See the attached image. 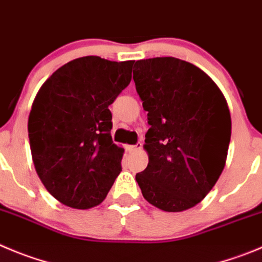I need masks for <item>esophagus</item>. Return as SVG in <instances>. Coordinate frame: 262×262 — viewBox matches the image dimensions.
<instances>
[{
	"instance_id": "1",
	"label": "esophagus",
	"mask_w": 262,
	"mask_h": 262,
	"mask_svg": "<svg viewBox=\"0 0 262 262\" xmlns=\"http://www.w3.org/2000/svg\"><path fill=\"white\" fill-rule=\"evenodd\" d=\"M128 150L130 151V152H137V151H141L142 150V143L138 142V143H136L134 146H128Z\"/></svg>"
}]
</instances>
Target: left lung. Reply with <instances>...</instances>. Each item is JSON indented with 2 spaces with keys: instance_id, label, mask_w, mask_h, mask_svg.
<instances>
[{
  "instance_id": "left-lung-1",
  "label": "left lung",
  "mask_w": 262,
  "mask_h": 262,
  "mask_svg": "<svg viewBox=\"0 0 262 262\" xmlns=\"http://www.w3.org/2000/svg\"><path fill=\"white\" fill-rule=\"evenodd\" d=\"M133 80L150 125L147 168L136 174L143 198L165 212L192 208L225 168L231 137L226 99L207 73L173 57L137 60Z\"/></svg>"
}]
</instances>
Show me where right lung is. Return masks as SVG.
I'll return each mask as SVG.
<instances>
[{
    "label": "right lung",
    "instance_id": "1",
    "mask_svg": "<svg viewBox=\"0 0 262 262\" xmlns=\"http://www.w3.org/2000/svg\"><path fill=\"white\" fill-rule=\"evenodd\" d=\"M133 63L77 58L36 95L28 117L32 160L46 190L67 207L101 204L121 172L124 148L112 142L108 106L130 82Z\"/></svg>",
    "mask_w": 262,
    "mask_h": 262
}]
</instances>
